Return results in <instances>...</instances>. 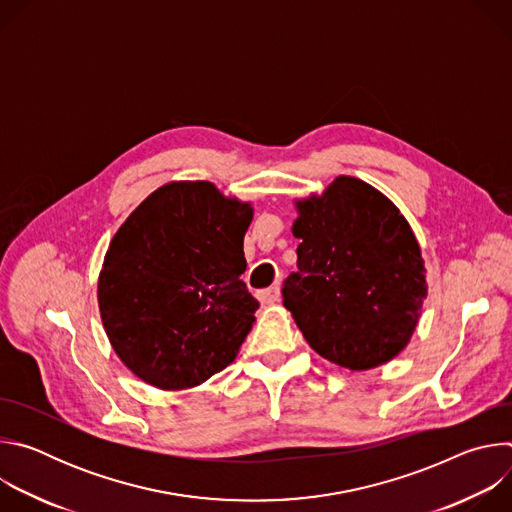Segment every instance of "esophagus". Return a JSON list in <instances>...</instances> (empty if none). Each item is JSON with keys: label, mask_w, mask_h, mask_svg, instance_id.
Masks as SVG:
<instances>
[{"label": "esophagus", "mask_w": 512, "mask_h": 512, "mask_svg": "<svg viewBox=\"0 0 512 512\" xmlns=\"http://www.w3.org/2000/svg\"><path fill=\"white\" fill-rule=\"evenodd\" d=\"M257 300L261 304H275L279 300V285H271L257 291Z\"/></svg>", "instance_id": "1"}]
</instances>
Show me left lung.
<instances>
[{
	"instance_id": "1",
	"label": "left lung",
	"mask_w": 512,
	"mask_h": 512,
	"mask_svg": "<svg viewBox=\"0 0 512 512\" xmlns=\"http://www.w3.org/2000/svg\"><path fill=\"white\" fill-rule=\"evenodd\" d=\"M296 208L298 271L283 283V306L308 344L338 367L369 371L389 362L411 340L427 298L421 249L405 216L352 176H338Z\"/></svg>"
}]
</instances>
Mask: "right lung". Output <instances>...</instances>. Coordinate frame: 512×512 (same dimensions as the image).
<instances>
[{"instance_id":"add662e5","label":"right lung","mask_w":512,"mask_h":512,"mask_svg":"<svg viewBox=\"0 0 512 512\" xmlns=\"http://www.w3.org/2000/svg\"><path fill=\"white\" fill-rule=\"evenodd\" d=\"M251 221L249 202L204 180L170 182L127 216L97 298L109 342L135 377L182 391L235 360L259 308L241 279Z\"/></svg>"}]
</instances>
